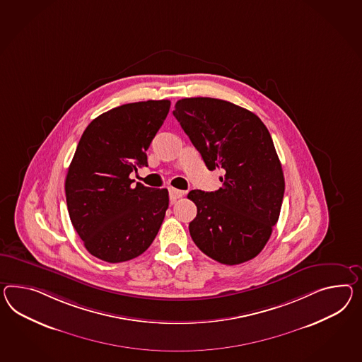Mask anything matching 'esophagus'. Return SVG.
<instances>
[{
    "mask_svg": "<svg viewBox=\"0 0 362 362\" xmlns=\"http://www.w3.org/2000/svg\"><path fill=\"white\" fill-rule=\"evenodd\" d=\"M184 192L182 190H178V189H175V187H170L169 189V198H170V201L173 202V201H176L178 198H181V197H184Z\"/></svg>",
    "mask_w": 362,
    "mask_h": 362,
    "instance_id": "1",
    "label": "esophagus"
}]
</instances>
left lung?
Wrapping results in <instances>:
<instances>
[{
    "instance_id": "1",
    "label": "left lung",
    "mask_w": 362,
    "mask_h": 362,
    "mask_svg": "<svg viewBox=\"0 0 362 362\" xmlns=\"http://www.w3.org/2000/svg\"><path fill=\"white\" fill-rule=\"evenodd\" d=\"M173 115L222 187L192 190L197 206L190 236L209 257L238 265L259 255L277 223L285 178L268 129L238 105L195 97L177 101Z\"/></svg>"
}]
</instances>
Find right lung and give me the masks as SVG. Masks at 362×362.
I'll use <instances>...</instances> for the list:
<instances>
[{"instance_id":"1","label":"right lung","mask_w":362,"mask_h":362,"mask_svg":"<svg viewBox=\"0 0 362 362\" xmlns=\"http://www.w3.org/2000/svg\"><path fill=\"white\" fill-rule=\"evenodd\" d=\"M170 101L126 103L89 123L65 178L71 222L85 248L106 262H123L148 250L169 206L167 189L138 182L131 172L147 167L149 144Z\"/></svg>"}]
</instances>
